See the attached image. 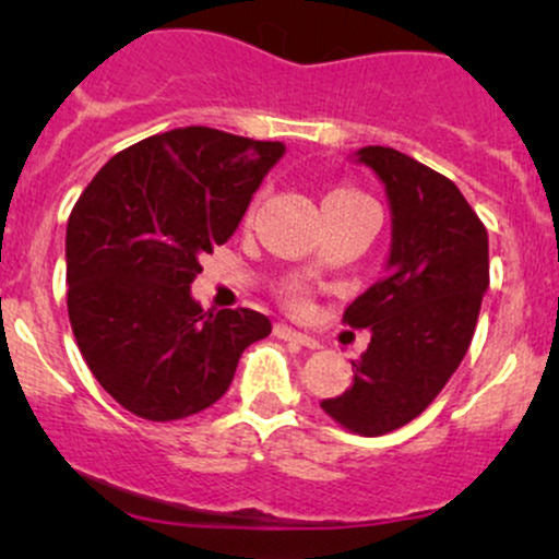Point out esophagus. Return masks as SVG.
<instances>
[{"label":"esophagus","instance_id":"34e87169","mask_svg":"<svg viewBox=\"0 0 559 559\" xmlns=\"http://www.w3.org/2000/svg\"><path fill=\"white\" fill-rule=\"evenodd\" d=\"M273 333L278 338H284V342H294V344H299V346H307V349H318V346H320L318 338L307 336V333H301V331H294L292 325H284V323L275 325Z\"/></svg>","mask_w":559,"mask_h":559}]
</instances>
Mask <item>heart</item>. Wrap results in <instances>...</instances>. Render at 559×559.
<instances>
[{"label":"heart","mask_w":559,"mask_h":559,"mask_svg":"<svg viewBox=\"0 0 559 559\" xmlns=\"http://www.w3.org/2000/svg\"><path fill=\"white\" fill-rule=\"evenodd\" d=\"M286 301L294 307V310H305V307L310 305V297H307L305 288H294V292H288Z\"/></svg>","instance_id":"heart-1"}]
</instances>
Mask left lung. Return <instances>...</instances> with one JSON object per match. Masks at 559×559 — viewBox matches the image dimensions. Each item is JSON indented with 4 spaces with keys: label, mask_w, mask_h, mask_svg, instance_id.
Masks as SVG:
<instances>
[{
    "label": "left lung",
    "mask_w": 559,
    "mask_h": 559,
    "mask_svg": "<svg viewBox=\"0 0 559 559\" xmlns=\"http://www.w3.org/2000/svg\"><path fill=\"white\" fill-rule=\"evenodd\" d=\"M357 163L386 186L391 252L344 312L370 329L352 386L320 407L346 431L383 436L418 418L463 362L489 288V236L457 186L418 159L362 146Z\"/></svg>",
    "instance_id": "left-lung-1"
}]
</instances>
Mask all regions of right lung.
Masks as SVG:
<instances>
[{"label": "right lung", "mask_w": 559, "mask_h": 559, "mask_svg": "<svg viewBox=\"0 0 559 559\" xmlns=\"http://www.w3.org/2000/svg\"><path fill=\"white\" fill-rule=\"evenodd\" d=\"M281 141L173 128L115 155L68 217V316L102 389L128 413L168 423L226 394L262 312H204L191 297L202 254L239 228L284 157Z\"/></svg>", "instance_id": "1"}]
</instances>
